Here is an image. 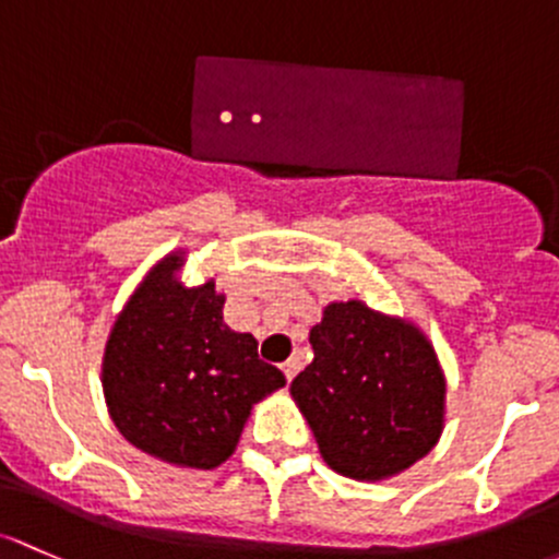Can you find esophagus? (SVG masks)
<instances>
[{
  "label": "esophagus",
  "instance_id": "34e87169",
  "mask_svg": "<svg viewBox=\"0 0 559 559\" xmlns=\"http://www.w3.org/2000/svg\"><path fill=\"white\" fill-rule=\"evenodd\" d=\"M297 367H299V364H297V358H289V361H284V367H281V369H284L286 380H292V378H295V374H297Z\"/></svg>",
  "mask_w": 559,
  "mask_h": 559
}]
</instances>
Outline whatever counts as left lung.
<instances>
[{
    "label": "left lung",
    "instance_id": "obj_1",
    "mask_svg": "<svg viewBox=\"0 0 559 559\" xmlns=\"http://www.w3.org/2000/svg\"><path fill=\"white\" fill-rule=\"evenodd\" d=\"M313 361L292 380L329 468L358 481L396 477L444 428V372L413 321L361 299L329 302L310 329Z\"/></svg>",
    "mask_w": 559,
    "mask_h": 559
}]
</instances>
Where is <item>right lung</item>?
Wrapping results in <instances>:
<instances>
[{
  "label": "right lung",
  "instance_id": "right-lung-1",
  "mask_svg": "<svg viewBox=\"0 0 559 559\" xmlns=\"http://www.w3.org/2000/svg\"><path fill=\"white\" fill-rule=\"evenodd\" d=\"M185 251L163 257L115 319L102 385L117 431L179 468H216L238 448L251 407L286 385L249 332L222 319L214 278L185 286Z\"/></svg>",
  "mask_w": 559,
  "mask_h": 559
}]
</instances>
